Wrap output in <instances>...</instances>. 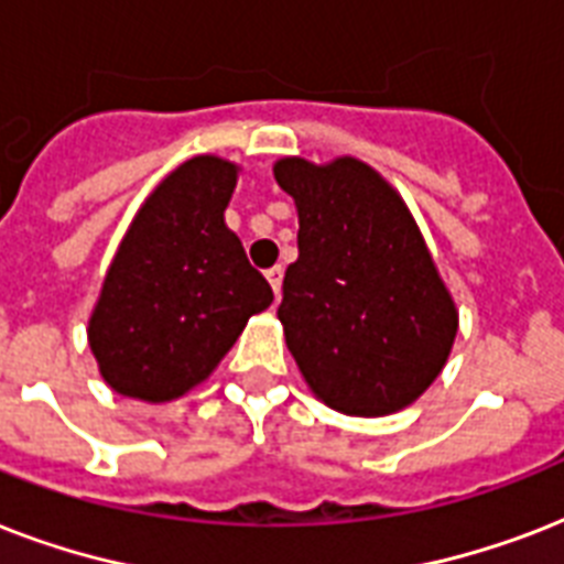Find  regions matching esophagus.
<instances>
[{
	"instance_id": "1",
	"label": "esophagus",
	"mask_w": 564,
	"mask_h": 564,
	"mask_svg": "<svg viewBox=\"0 0 564 564\" xmlns=\"http://www.w3.org/2000/svg\"><path fill=\"white\" fill-rule=\"evenodd\" d=\"M265 278L272 283L274 295H281V283H283V265H272V269H265Z\"/></svg>"
}]
</instances>
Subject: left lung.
Here are the masks:
<instances>
[{
  "label": "left lung",
  "mask_w": 564,
  "mask_h": 564,
  "mask_svg": "<svg viewBox=\"0 0 564 564\" xmlns=\"http://www.w3.org/2000/svg\"><path fill=\"white\" fill-rule=\"evenodd\" d=\"M274 181L299 207L278 318L301 375L345 415L410 406L445 369L459 327L412 213L357 158H283Z\"/></svg>",
  "instance_id": "left-lung-1"
}]
</instances>
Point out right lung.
<instances>
[{
  "label": "right lung",
  "mask_w": 564,
  "mask_h": 564,
  "mask_svg": "<svg viewBox=\"0 0 564 564\" xmlns=\"http://www.w3.org/2000/svg\"><path fill=\"white\" fill-rule=\"evenodd\" d=\"M237 166L198 154L158 184L119 242L87 327L105 383L163 403L210 377L272 286L225 225Z\"/></svg>",
  "instance_id": "1"
}]
</instances>
